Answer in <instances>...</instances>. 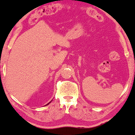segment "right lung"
I'll list each match as a JSON object with an SVG mask.
<instances>
[{
	"instance_id": "1",
	"label": "right lung",
	"mask_w": 135,
	"mask_h": 135,
	"mask_svg": "<svg viewBox=\"0 0 135 135\" xmlns=\"http://www.w3.org/2000/svg\"><path fill=\"white\" fill-rule=\"evenodd\" d=\"M51 102H52V101H51ZM50 102H49V103H48V104H46V105H49V103H50Z\"/></svg>"
}]
</instances>
